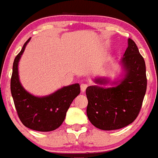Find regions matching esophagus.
I'll return each mask as SVG.
<instances>
[{"mask_svg":"<svg viewBox=\"0 0 158 158\" xmlns=\"http://www.w3.org/2000/svg\"><path fill=\"white\" fill-rule=\"evenodd\" d=\"M87 88H88V85H86V84H81V90L82 93L85 92Z\"/></svg>","mask_w":158,"mask_h":158,"instance_id":"obj_1","label":"esophagus"}]
</instances>
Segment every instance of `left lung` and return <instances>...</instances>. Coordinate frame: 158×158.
<instances>
[{
	"label": "left lung",
	"instance_id": "obj_1",
	"mask_svg": "<svg viewBox=\"0 0 158 158\" xmlns=\"http://www.w3.org/2000/svg\"><path fill=\"white\" fill-rule=\"evenodd\" d=\"M118 64L123 70L121 78L111 81L98 77L93 80L96 85L86 89L87 115L100 130H118L130 125L137 117L145 95V61L131 39H128V47ZM108 83L113 86H101Z\"/></svg>",
	"mask_w": 158,
	"mask_h": 158
}]
</instances>
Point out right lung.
I'll return each mask as SVG.
<instances>
[{
    "mask_svg": "<svg viewBox=\"0 0 158 158\" xmlns=\"http://www.w3.org/2000/svg\"><path fill=\"white\" fill-rule=\"evenodd\" d=\"M31 39L24 44L13 63L10 91L19 118L25 127L33 130L49 132L59 128L64 121L67 110L73 99L80 94L79 84L63 87L49 95H33L21 84L19 63Z\"/></svg>",
    "mask_w": 158,
    "mask_h": 158,
    "instance_id": "add662e5",
    "label": "right lung"
}]
</instances>
